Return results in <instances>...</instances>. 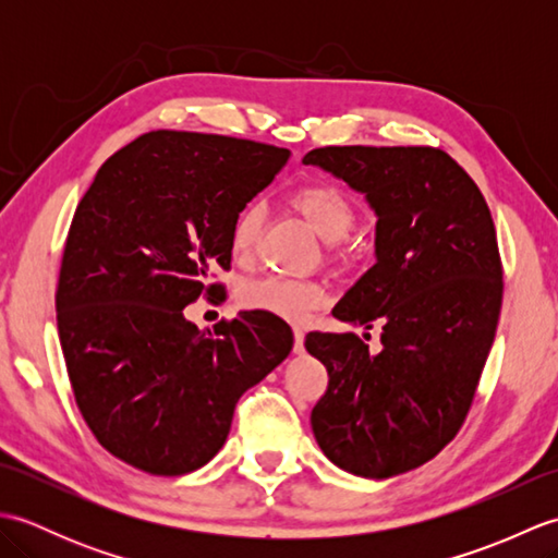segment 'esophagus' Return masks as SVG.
<instances>
[{
    "mask_svg": "<svg viewBox=\"0 0 558 558\" xmlns=\"http://www.w3.org/2000/svg\"><path fill=\"white\" fill-rule=\"evenodd\" d=\"M298 354L304 352V328L302 326H294V348H292Z\"/></svg>",
    "mask_w": 558,
    "mask_h": 558,
    "instance_id": "esophagus-1",
    "label": "esophagus"
}]
</instances>
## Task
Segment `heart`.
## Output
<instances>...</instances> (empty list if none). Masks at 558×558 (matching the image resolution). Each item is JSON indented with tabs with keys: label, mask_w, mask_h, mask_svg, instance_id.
I'll use <instances>...</instances> for the list:
<instances>
[{
	"label": "heart",
	"mask_w": 558,
	"mask_h": 558,
	"mask_svg": "<svg viewBox=\"0 0 558 558\" xmlns=\"http://www.w3.org/2000/svg\"><path fill=\"white\" fill-rule=\"evenodd\" d=\"M290 206L310 222V228L322 236L324 242L333 246L338 256L345 254V240L357 220V208L345 189L328 180H312L290 192ZM264 225V210L258 204H246L236 213L230 228V246L234 258L248 260L256 252V242ZM326 292L318 282L286 278V276H266L258 280H248L240 290V304L244 310L268 312L280 318H304L314 306L324 302Z\"/></svg>",
	"instance_id": "heart-1"
}]
</instances>
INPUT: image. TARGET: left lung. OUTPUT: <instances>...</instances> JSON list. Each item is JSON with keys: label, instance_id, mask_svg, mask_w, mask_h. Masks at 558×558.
Listing matches in <instances>:
<instances>
[{"label": "left lung", "instance_id": "1", "mask_svg": "<svg viewBox=\"0 0 558 558\" xmlns=\"http://www.w3.org/2000/svg\"><path fill=\"white\" fill-rule=\"evenodd\" d=\"M304 162L376 210V264L333 316L381 328L378 352L357 333H306L304 348L328 372L312 429L338 468L396 477L453 441L475 400L504 298L492 213L441 148L324 146Z\"/></svg>", "mask_w": 558, "mask_h": 558}]
</instances>
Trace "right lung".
<instances>
[{"instance_id": "obj_1", "label": "right lung", "mask_w": 558, "mask_h": 558, "mask_svg": "<svg viewBox=\"0 0 558 558\" xmlns=\"http://www.w3.org/2000/svg\"><path fill=\"white\" fill-rule=\"evenodd\" d=\"M290 158L258 141L158 129L100 165L78 201L57 280V328L76 405L98 444L148 475L204 468L236 400L288 357L292 328L240 312L204 333L236 213Z\"/></svg>"}]
</instances>
